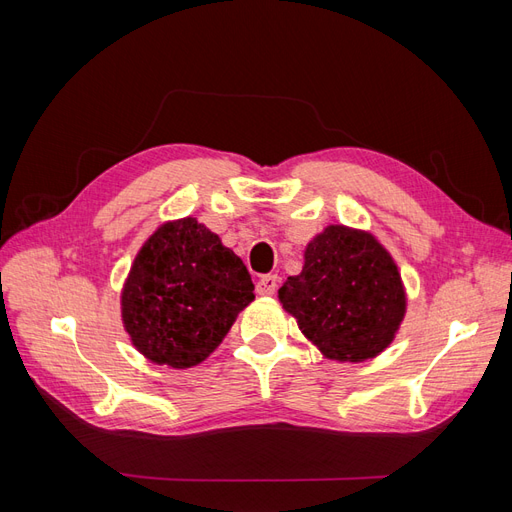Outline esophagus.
<instances>
[{
	"label": "esophagus",
	"mask_w": 512,
	"mask_h": 512,
	"mask_svg": "<svg viewBox=\"0 0 512 512\" xmlns=\"http://www.w3.org/2000/svg\"><path fill=\"white\" fill-rule=\"evenodd\" d=\"M277 284H280V277L277 275H260L258 282H256V292L258 294H273L277 290Z\"/></svg>",
	"instance_id": "esophagus-1"
}]
</instances>
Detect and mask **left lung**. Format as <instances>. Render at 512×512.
<instances>
[{"mask_svg":"<svg viewBox=\"0 0 512 512\" xmlns=\"http://www.w3.org/2000/svg\"><path fill=\"white\" fill-rule=\"evenodd\" d=\"M280 301L320 352L361 363L393 342L406 292L391 254L363 230L329 226L307 245L305 265Z\"/></svg>","mask_w":512,"mask_h":512,"instance_id":"left-lung-1","label":"left lung"}]
</instances>
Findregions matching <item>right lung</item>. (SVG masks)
Masks as SVG:
<instances>
[{
	"mask_svg": "<svg viewBox=\"0 0 512 512\" xmlns=\"http://www.w3.org/2000/svg\"><path fill=\"white\" fill-rule=\"evenodd\" d=\"M254 301L243 260L194 218L160 226L134 258L121 318L149 361L185 369L222 344Z\"/></svg>",
	"mask_w": 512,
	"mask_h": 512,
	"instance_id": "add662e5",
	"label": "right lung"
}]
</instances>
